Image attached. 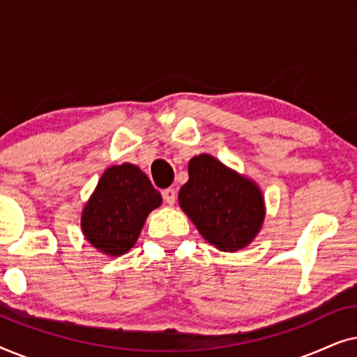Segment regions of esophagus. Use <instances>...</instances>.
<instances>
[{"instance_id":"obj_1","label":"esophagus","mask_w":357,"mask_h":357,"mask_svg":"<svg viewBox=\"0 0 357 357\" xmlns=\"http://www.w3.org/2000/svg\"><path fill=\"white\" fill-rule=\"evenodd\" d=\"M162 197H164V202L172 206V204L175 203V199H177V192H175L174 188H167L162 192Z\"/></svg>"}]
</instances>
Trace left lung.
<instances>
[{
	"instance_id": "left-lung-1",
	"label": "left lung",
	"mask_w": 357,
	"mask_h": 357,
	"mask_svg": "<svg viewBox=\"0 0 357 357\" xmlns=\"http://www.w3.org/2000/svg\"><path fill=\"white\" fill-rule=\"evenodd\" d=\"M178 204L198 232L222 252H237L252 243L266 214L257 182L211 154L190 159L188 182L180 188Z\"/></svg>"
}]
</instances>
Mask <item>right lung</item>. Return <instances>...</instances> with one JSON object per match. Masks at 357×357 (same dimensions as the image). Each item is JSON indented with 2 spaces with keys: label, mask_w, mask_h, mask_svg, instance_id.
<instances>
[{
  "label": "right lung",
  "mask_w": 357,
  "mask_h": 357,
  "mask_svg": "<svg viewBox=\"0 0 357 357\" xmlns=\"http://www.w3.org/2000/svg\"><path fill=\"white\" fill-rule=\"evenodd\" d=\"M160 204L162 197L138 165H110L82 208V236L102 255H125Z\"/></svg>",
  "instance_id": "add662e5"
}]
</instances>
